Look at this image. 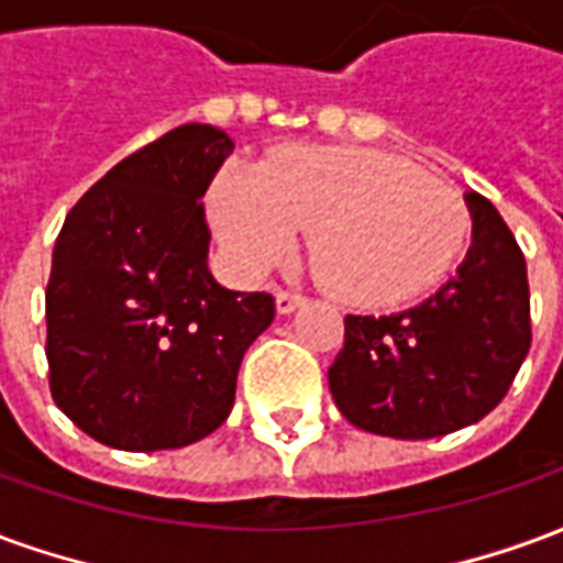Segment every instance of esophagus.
<instances>
[{
    "mask_svg": "<svg viewBox=\"0 0 563 563\" xmlns=\"http://www.w3.org/2000/svg\"><path fill=\"white\" fill-rule=\"evenodd\" d=\"M305 305V298L301 295H295V292H277V313H295L298 307Z\"/></svg>",
    "mask_w": 563,
    "mask_h": 563,
    "instance_id": "obj_1",
    "label": "esophagus"
}]
</instances>
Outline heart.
I'll use <instances>...</instances> for the list:
<instances>
[{"label":"heart","instance_id":"obj_1","mask_svg":"<svg viewBox=\"0 0 563 563\" xmlns=\"http://www.w3.org/2000/svg\"><path fill=\"white\" fill-rule=\"evenodd\" d=\"M213 229L246 277L292 253L298 229L322 286L355 305H398L437 283L467 238V208L413 165L362 147H301L210 192Z\"/></svg>","mask_w":563,"mask_h":563}]
</instances>
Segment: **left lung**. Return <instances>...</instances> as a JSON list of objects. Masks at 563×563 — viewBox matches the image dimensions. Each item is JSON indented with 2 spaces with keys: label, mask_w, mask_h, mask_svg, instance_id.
I'll list each match as a JSON object with an SVG mask.
<instances>
[{
  "label": "left lung",
  "mask_w": 563,
  "mask_h": 563,
  "mask_svg": "<svg viewBox=\"0 0 563 563\" xmlns=\"http://www.w3.org/2000/svg\"><path fill=\"white\" fill-rule=\"evenodd\" d=\"M471 250L419 305L346 317L329 389L346 422L395 440H428L479 422L504 401L531 350L528 268L495 205L464 192Z\"/></svg>",
  "instance_id": "1"
}]
</instances>
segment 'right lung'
I'll return each instance as SVG.
<instances>
[{"mask_svg":"<svg viewBox=\"0 0 563 563\" xmlns=\"http://www.w3.org/2000/svg\"><path fill=\"white\" fill-rule=\"evenodd\" d=\"M232 150L208 123L172 129L63 222L44 295L51 395L104 446L156 452L213 434L274 319L268 292H232L208 268L201 198Z\"/></svg>","mask_w":563,"mask_h":563,"instance_id":"add662e5","label":"right lung"}]
</instances>
